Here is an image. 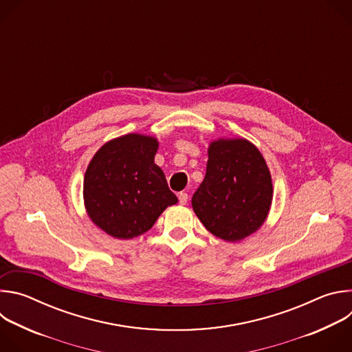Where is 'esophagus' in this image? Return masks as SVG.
<instances>
[{"label": "esophagus", "mask_w": 352, "mask_h": 352, "mask_svg": "<svg viewBox=\"0 0 352 352\" xmlns=\"http://www.w3.org/2000/svg\"><path fill=\"white\" fill-rule=\"evenodd\" d=\"M178 200H179V205H186V202H188V193L186 192H179Z\"/></svg>", "instance_id": "obj_1"}]
</instances>
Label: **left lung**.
Masks as SVG:
<instances>
[{"label":"left lung","instance_id":"8db88e82","mask_svg":"<svg viewBox=\"0 0 352 352\" xmlns=\"http://www.w3.org/2000/svg\"><path fill=\"white\" fill-rule=\"evenodd\" d=\"M205 179L192 196L197 219L216 236L236 242L265 223L273 199L267 164L246 139L210 143Z\"/></svg>","mask_w":352,"mask_h":352}]
</instances>
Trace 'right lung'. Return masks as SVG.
<instances>
[{"label":"right lung","instance_id":"1","mask_svg":"<svg viewBox=\"0 0 352 352\" xmlns=\"http://www.w3.org/2000/svg\"><path fill=\"white\" fill-rule=\"evenodd\" d=\"M157 148L156 138L128 133L103 144L89 163L85 208L90 220L109 235L139 236L178 202L163 170L155 164Z\"/></svg>","mask_w":352,"mask_h":352}]
</instances>
